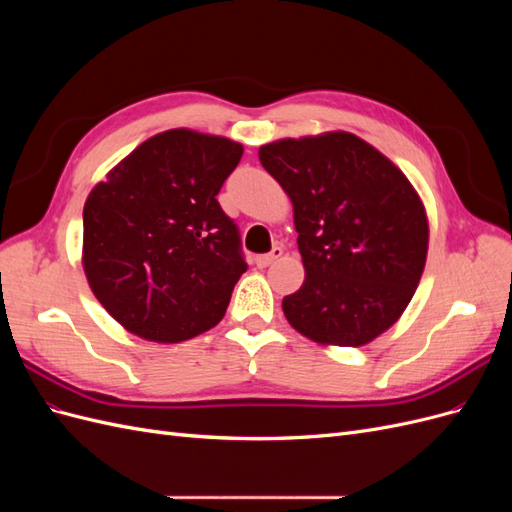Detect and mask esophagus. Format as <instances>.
<instances>
[{
	"label": "esophagus",
	"instance_id": "34e87169",
	"mask_svg": "<svg viewBox=\"0 0 512 512\" xmlns=\"http://www.w3.org/2000/svg\"><path fill=\"white\" fill-rule=\"evenodd\" d=\"M282 247H273V250L269 252V254H262V256H256L254 258V262H256V267H260V269H265V267H269V265H273L275 260H280L282 258Z\"/></svg>",
	"mask_w": 512,
	"mask_h": 512
}]
</instances>
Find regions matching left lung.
Masks as SVG:
<instances>
[{
    "label": "left lung",
    "instance_id": "8db88e82",
    "mask_svg": "<svg viewBox=\"0 0 512 512\" xmlns=\"http://www.w3.org/2000/svg\"><path fill=\"white\" fill-rule=\"evenodd\" d=\"M260 164L292 200L305 267L282 301L318 344L363 346L395 324L421 282L429 226L406 175L350 132L262 145Z\"/></svg>",
    "mask_w": 512,
    "mask_h": 512
}]
</instances>
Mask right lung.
<instances>
[{"instance_id": "right-lung-1", "label": "right lung", "mask_w": 512, "mask_h": 512, "mask_svg": "<svg viewBox=\"0 0 512 512\" xmlns=\"http://www.w3.org/2000/svg\"><path fill=\"white\" fill-rule=\"evenodd\" d=\"M243 147L222 136H151L98 183L83 209V267L121 327L160 344L209 331L247 271L218 196Z\"/></svg>"}]
</instances>
